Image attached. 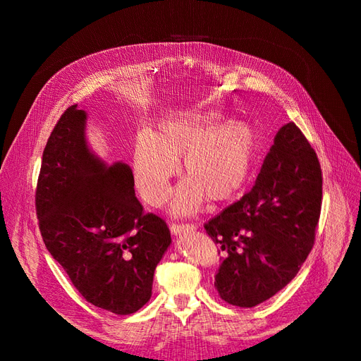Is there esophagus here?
<instances>
[{
	"instance_id": "esophagus-1",
	"label": "esophagus",
	"mask_w": 361,
	"mask_h": 361,
	"mask_svg": "<svg viewBox=\"0 0 361 361\" xmlns=\"http://www.w3.org/2000/svg\"><path fill=\"white\" fill-rule=\"evenodd\" d=\"M197 226L192 224H188V225H171V233L173 235H181L183 233H190V231H195Z\"/></svg>"
}]
</instances>
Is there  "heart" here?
Wrapping results in <instances>:
<instances>
[{"mask_svg":"<svg viewBox=\"0 0 361 361\" xmlns=\"http://www.w3.org/2000/svg\"><path fill=\"white\" fill-rule=\"evenodd\" d=\"M256 153V132L245 122L217 124L211 114L180 113L135 137L133 183L145 203L158 206L181 161L186 178L173 190L171 211L192 216L206 198L211 203L234 200L247 185Z\"/></svg>","mask_w":361,"mask_h":361,"instance_id":"heart-1","label":"heart"}]
</instances>
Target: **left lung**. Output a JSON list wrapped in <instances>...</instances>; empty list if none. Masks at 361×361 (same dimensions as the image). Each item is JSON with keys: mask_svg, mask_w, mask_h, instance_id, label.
Masks as SVG:
<instances>
[{"mask_svg": "<svg viewBox=\"0 0 361 361\" xmlns=\"http://www.w3.org/2000/svg\"><path fill=\"white\" fill-rule=\"evenodd\" d=\"M321 198L317 153L288 122L276 133L250 192L204 225L225 252L214 282L224 301L255 307L295 278L315 242Z\"/></svg>", "mask_w": 361, "mask_h": 361, "instance_id": "left-lung-1", "label": "left lung"}]
</instances>
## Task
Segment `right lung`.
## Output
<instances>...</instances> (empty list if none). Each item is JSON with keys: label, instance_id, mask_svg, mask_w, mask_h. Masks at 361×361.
I'll return each mask as SVG.
<instances>
[{"label": "right lung", "instance_id": "obj_1", "mask_svg": "<svg viewBox=\"0 0 361 361\" xmlns=\"http://www.w3.org/2000/svg\"><path fill=\"white\" fill-rule=\"evenodd\" d=\"M85 130L87 113L73 105L46 142L35 192L38 226L88 302L130 315L152 296L171 231L163 219L144 214L130 166L106 164L90 149Z\"/></svg>", "mask_w": 361, "mask_h": 361}]
</instances>
